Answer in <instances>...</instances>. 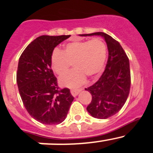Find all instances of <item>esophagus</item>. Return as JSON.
Masks as SVG:
<instances>
[{"label": "esophagus", "instance_id": "34e87169", "mask_svg": "<svg viewBox=\"0 0 153 153\" xmlns=\"http://www.w3.org/2000/svg\"><path fill=\"white\" fill-rule=\"evenodd\" d=\"M70 92H71V94L72 95V96L76 97L77 95L79 94V92H81V89H72Z\"/></svg>", "mask_w": 153, "mask_h": 153}]
</instances>
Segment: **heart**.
Returning a JSON list of instances; mask_svg holds the SVG:
<instances>
[{"label": "heart", "instance_id": "1", "mask_svg": "<svg viewBox=\"0 0 153 153\" xmlns=\"http://www.w3.org/2000/svg\"><path fill=\"white\" fill-rule=\"evenodd\" d=\"M106 44L101 38L90 41H74L66 44L64 51L56 48L51 55V67L54 72L62 75L67 72L71 64L75 69L60 78L61 85L77 88L86 80L102 71L106 59Z\"/></svg>", "mask_w": 153, "mask_h": 153}]
</instances>
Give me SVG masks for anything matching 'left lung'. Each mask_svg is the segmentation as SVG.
Returning <instances> with one entry per match:
<instances>
[{"label": "left lung", "mask_w": 153, "mask_h": 153, "mask_svg": "<svg viewBox=\"0 0 153 153\" xmlns=\"http://www.w3.org/2000/svg\"><path fill=\"white\" fill-rule=\"evenodd\" d=\"M79 35L101 36L107 45L105 70L97 82L85 89L92 97L86 107L88 112L95 118L106 119L119 112L128 98L131 84L129 59L121 44L104 32Z\"/></svg>", "instance_id": "left-lung-1"}]
</instances>
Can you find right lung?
I'll return each mask as SVG.
<instances>
[{
    "mask_svg": "<svg viewBox=\"0 0 153 153\" xmlns=\"http://www.w3.org/2000/svg\"><path fill=\"white\" fill-rule=\"evenodd\" d=\"M70 35H41L27 46L19 58L17 84L29 115L44 124L65 120L74 97L67 88L60 89L51 68L54 49Z\"/></svg>",
    "mask_w": 153,
    "mask_h": 153,
    "instance_id": "obj_1",
    "label": "right lung"
}]
</instances>
